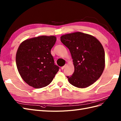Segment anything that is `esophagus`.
I'll return each mask as SVG.
<instances>
[{"instance_id":"34e87169","label":"esophagus","mask_w":121,"mask_h":121,"mask_svg":"<svg viewBox=\"0 0 121 121\" xmlns=\"http://www.w3.org/2000/svg\"><path fill=\"white\" fill-rule=\"evenodd\" d=\"M65 67H66V65H65V66H63V67H61V70H63L65 68Z\"/></svg>"}]
</instances>
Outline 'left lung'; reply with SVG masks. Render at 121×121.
Segmentation results:
<instances>
[{"label":"left lung","instance_id":"left-lung-1","mask_svg":"<svg viewBox=\"0 0 121 121\" xmlns=\"http://www.w3.org/2000/svg\"><path fill=\"white\" fill-rule=\"evenodd\" d=\"M60 41L69 49L73 59L74 72L67 76L69 83L85 88L96 82L105 68V52L99 41L81 32L61 35Z\"/></svg>","mask_w":121,"mask_h":121}]
</instances>
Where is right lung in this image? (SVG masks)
I'll return each mask as SVG.
<instances>
[{"instance_id": "add662e5", "label": "right lung", "mask_w": 121, "mask_h": 121, "mask_svg": "<svg viewBox=\"0 0 121 121\" xmlns=\"http://www.w3.org/2000/svg\"><path fill=\"white\" fill-rule=\"evenodd\" d=\"M56 41L54 35H41L23 41L16 53V62L21 78L36 89L47 86L59 69L54 65L51 49Z\"/></svg>"}]
</instances>
